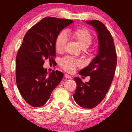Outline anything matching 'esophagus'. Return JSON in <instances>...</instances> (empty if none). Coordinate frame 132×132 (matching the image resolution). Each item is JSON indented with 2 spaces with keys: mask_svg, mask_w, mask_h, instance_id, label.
<instances>
[{
  "mask_svg": "<svg viewBox=\"0 0 132 132\" xmlns=\"http://www.w3.org/2000/svg\"><path fill=\"white\" fill-rule=\"evenodd\" d=\"M64 77L66 78H67V79H71V78H71V76L68 75H67V74H64Z\"/></svg>",
  "mask_w": 132,
  "mask_h": 132,
  "instance_id": "obj_1",
  "label": "esophagus"
}]
</instances>
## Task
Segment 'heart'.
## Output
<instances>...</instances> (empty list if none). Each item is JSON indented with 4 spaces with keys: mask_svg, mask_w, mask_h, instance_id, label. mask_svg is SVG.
Listing matches in <instances>:
<instances>
[{
    "mask_svg": "<svg viewBox=\"0 0 132 132\" xmlns=\"http://www.w3.org/2000/svg\"><path fill=\"white\" fill-rule=\"evenodd\" d=\"M71 37L79 44L82 48H87L91 45L93 38L89 31L86 28H78L70 33ZM67 42V37L64 31H61L57 35L54 42L55 50L57 52L61 53L64 50ZM60 66L67 72H71L77 67L82 65L81 60H76L70 56H65L60 60Z\"/></svg>",
    "mask_w": 132,
    "mask_h": 132,
    "instance_id": "b5f03b06",
    "label": "heart"
}]
</instances>
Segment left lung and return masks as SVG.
Here are the masks:
<instances>
[{
	"label": "left lung",
	"mask_w": 132,
	"mask_h": 132,
	"mask_svg": "<svg viewBox=\"0 0 132 132\" xmlns=\"http://www.w3.org/2000/svg\"><path fill=\"white\" fill-rule=\"evenodd\" d=\"M86 22L97 32L99 53L87 67L79 72L81 76H90V81L83 82L79 78H74L77 87L73 97L81 107L93 109L101 102L109 90L116 69L117 53L111 33L105 25L97 20Z\"/></svg>",
	"instance_id": "8db88e82"
}]
</instances>
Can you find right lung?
<instances>
[{
  "label": "right lung",
  "mask_w": 132,
  "mask_h": 132,
  "mask_svg": "<svg viewBox=\"0 0 132 132\" xmlns=\"http://www.w3.org/2000/svg\"><path fill=\"white\" fill-rule=\"evenodd\" d=\"M72 22L45 17L30 28L23 38L16 57V82L22 97L32 107L45 105L63 78V72L58 71L48 75L43 66L46 60L54 61L56 38Z\"/></svg>",
  "instance_id": "1"
}]
</instances>
